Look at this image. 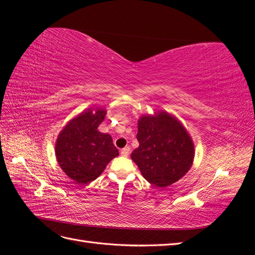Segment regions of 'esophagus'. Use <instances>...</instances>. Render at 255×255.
<instances>
[{
	"instance_id": "34e87169",
	"label": "esophagus",
	"mask_w": 255,
	"mask_h": 255,
	"mask_svg": "<svg viewBox=\"0 0 255 255\" xmlns=\"http://www.w3.org/2000/svg\"><path fill=\"white\" fill-rule=\"evenodd\" d=\"M129 153H130V148H129V147L124 148V149H122V151H121V154H122L123 156H128Z\"/></svg>"
}]
</instances>
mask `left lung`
I'll return each instance as SVG.
<instances>
[{
	"instance_id": "8db88e82",
	"label": "left lung",
	"mask_w": 255,
	"mask_h": 255,
	"mask_svg": "<svg viewBox=\"0 0 255 255\" xmlns=\"http://www.w3.org/2000/svg\"><path fill=\"white\" fill-rule=\"evenodd\" d=\"M139 147L131 153L142 176L158 187L177 182L193 165L195 149L186 128L172 114L159 111L138 119Z\"/></svg>"
}]
</instances>
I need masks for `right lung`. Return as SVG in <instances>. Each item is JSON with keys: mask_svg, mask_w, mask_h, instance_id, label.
I'll return each instance as SVG.
<instances>
[{"mask_svg": "<svg viewBox=\"0 0 255 255\" xmlns=\"http://www.w3.org/2000/svg\"><path fill=\"white\" fill-rule=\"evenodd\" d=\"M105 116V108H88L69 121L58 134L55 149L57 161L75 184L96 180L119 154L111 134L97 129Z\"/></svg>", "mask_w": 255, "mask_h": 255, "instance_id": "1", "label": "right lung"}]
</instances>
